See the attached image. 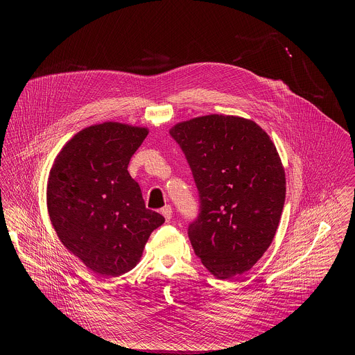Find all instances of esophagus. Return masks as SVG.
Returning <instances> with one entry per match:
<instances>
[{"label":"esophagus","mask_w":355,"mask_h":355,"mask_svg":"<svg viewBox=\"0 0 355 355\" xmlns=\"http://www.w3.org/2000/svg\"><path fill=\"white\" fill-rule=\"evenodd\" d=\"M161 214L165 217L166 221H169L172 218V206L171 205H165L162 209H161Z\"/></svg>","instance_id":"34e87169"}]
</instances>
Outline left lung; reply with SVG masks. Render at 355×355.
<instances>
[{"label": "left lung", "mask_w": 355, "mask_h": 355, "mask_svg": "<svg viewBox=\"0 0 355 355\" xmlns=\"http://www.w3.org/2000/svg\"><path fill=\"white\" fill-rule=\"evenodd\" d=\"M200 197L189 225L196 255L218 279L253 268L270 246L286 200V176L268 134L254 121L209 114L176 124Z\"/></svg>", "instance_id": "8db88e82"}]
</instances>
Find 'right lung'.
<instances>
[{
  "mask_svg": "<svg viewBox=\"0 0 355 355\" xmlns=\"http://www.w3.org/2000/svg\"><path fill=\"white\" fill-rule=\"evenodd\" d=\"M148 137L120 123L92 125L58 153L48 180V210L62 245L90 270L120 276L139 261L165 218L146 209L127 168Z\"/></svg>",
  "mask_w": 355,
  "mask_h": 355,
  "instance_id": "add662e5",
  "label": "right lung"
}]
</instances>
